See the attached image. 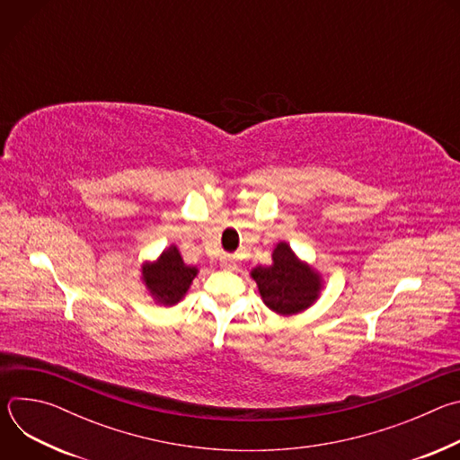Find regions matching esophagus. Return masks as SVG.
Wrapping results in <instances>:
<instances>
[{"instance_id":"obj_1","label":"esophagus","mask_w":460,"mask_h":460,"mask_svg":"<svg viewBox=\"0 0 460 460\" xmlns=\"http://www.w3.org/2000/svg\"><path fill=\"white\" fill-rule=\"evenodd\" d=\"M220 266H222L224 270H236V260H234V256H231V254L222 256V258H220Z\"/></svg>"}]
</instances>
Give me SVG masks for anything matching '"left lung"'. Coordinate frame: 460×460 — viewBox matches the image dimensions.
Segmentation results:
<instances>
[{"instance_id": "1", "label": "left lung", "mask_w": 460, "mask_h": 460, "mask_svg": "<svg viewBox=\"0 0 460 460\" xmlns=\"http://www.w3.org/2000/svg\"><path fill=\"white\" fill-rule=\"evenodd\" d=\"M260 295L266 305L280 314H295L309 307L320 291V279L300 264L288 243H279L271 268L252 270Z\"/></svg>"}]
</instances>
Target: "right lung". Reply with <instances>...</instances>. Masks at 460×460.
<instances>
[{"instance_id": "add662e5", "label": "right lung", "mask_w": 460, "mask_h": 460, "mask_svg": "<svg viewBox=\"0 0 460 460\" xmlns=\"http://www.w3.org/2000/svg\"><path fill=\"white\" fill-rule=\"evenodd\" d=\"M194 277L196 268L183 264V260L174 245L162 252L156 264L144 268L146 286L158 298V302L167 305L180 302Z\"/></svg>"}]
</instances>
